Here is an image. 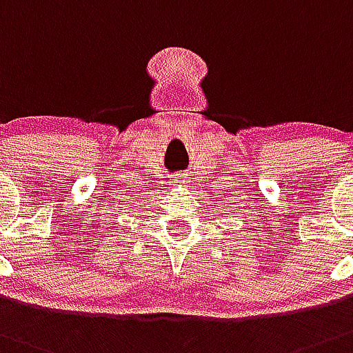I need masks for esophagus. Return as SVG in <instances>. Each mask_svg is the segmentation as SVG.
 <instances>
[{"instance_id":"1","label":"esophagus","mask_w":353,"mask_h":353,"mask_svg":"<svg viewBox=\"0 0 353 353\" xmlns=\"http://www.w3.org/2000/svg\"><path fill=\"white\" fill-rule=\"evenodd\" d=\"M176 181L179 184H183V186H186V184H190L192 183V177H190V174L188 172H179L176 176Z\"/></svg>"}]
</instances>
